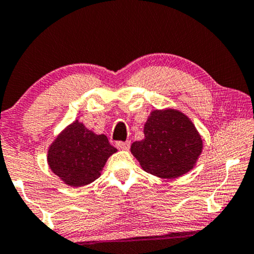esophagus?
<instances>
[{
    "label": "esophagus",
    "mask_w": 254,
    "mask_h": 254,
    "mask_svg": "<svg viewBox=\"0 0 254 254\" xmlns=\"http://www.w3.org/2000/svg\"><path fill=\"white\" fill-rule=\"evenodd\" d=\"M116 146H117V149H120V150H129L130 142H117Z\"/></svg>",
    "instance_id": "1"
}]
</instances>
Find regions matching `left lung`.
Wrapping results in <instances>:
<instances>
[{
  "mask_svg": "<svg viewBox=\"0 0 254 254\" xmlns=\"http://www.w3.org/2000/svg\"><path fill=\"white\" fill-rule=\"evenodd\" d=\"M144 138L133 142L131 153L140 168L163 179H176L191 171L203 152L197 127L177 109H156L144 124Z\"/></svg>",
  "mask_w": 254,
  "mask_h": 254,
  "instance_id": "1",
  "label": "left lung"
}]
</instances>
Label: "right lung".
<instances>
[{
	"label": "right lung",
	"mask_w": 254,
	"mask_h": 254,
	"mask_svg": "<svg viewBox=\"0 0 254 254\" xmlns=\"http://www.w3.org/2000/svg\"><path fill=\"white\" fill-rule=\"evenodd\" d=\"M116 152L105 134L95 133L76 120L50 144L47 162L63 184L81 188L101 177L109 157Z\"/></svg>",
	"instance_id": "obj_1"
}]
</instances>
